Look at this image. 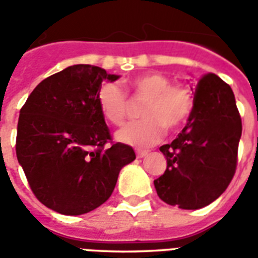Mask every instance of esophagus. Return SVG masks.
<instances>
[{
  "instance_id": "34e87169",
  "label": "esophagus",
  "mask_w": 258,
  "mask_h": 258,
  "mask_svg": "<svg viewBox=\"0 0 258 258\" xmlns=\"http://www.w3.org/2000/svg\"><path fill=\"white\" fill-rule=\"evenodd\" d=\"M147 154H149L147 151H138V153H136V157H138V158H143V157H146Z\"/></svg>"
}]
</instances>
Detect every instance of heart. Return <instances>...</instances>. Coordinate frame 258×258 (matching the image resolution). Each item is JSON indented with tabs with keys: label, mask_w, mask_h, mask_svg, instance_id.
Returning a JSON list of instances; mask_svg holds the SVG:
<instances>
[{
	"label": "heart",
	"mask_w": 258,
	"mask_h": 258,
	"mask_svg": "<svg viewBox=\"0 0 258 258\" xmlns=\"http://www.w3.org/2000/svg\"><path fill=\"white\" fill-rule=\"evenodd\" d=\"M131 87L139 98H146L142 116L144 119L131 122L115 133L120 143L133 147H150L158 143L165 127L176 131L186 123L193 109V98L187 87L171 85L161 74H146L131 80ZM98 107L104 118L120 125L126 118L129 98L125 89L116 82L104 83L97 94Z\"/></svg>",
	"instance_id": "obj_1"
}]
</instances>
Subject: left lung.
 I'll list each match as a JSON object with an SVG mask.
<instances>
[{"label": "left lung", "instance_id": "8db88e82", "mask_svg": "<svg viewBox=\"0 0 258 258\" xmlns=\"http://www.w3.org/2000/svg\"><path fill=\"white\" fill-rule=\"evenodd\" d=\"M242 119L233 91L217 75L199 79L193 109L183 131L160 151L164 175L154 180L157 195L169 206L197 210L225 191L236 171Z\"/></svg>", "mask_w": 258, "mask_h": 258}]
</instances>
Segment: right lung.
Masks as SVG:
<instances>
[{"mask_svg": "<svg viewBox=\"0 0 258 258\" xmlns=\"http://www.w3.org/2000/svg\"><path fill=\"white\" fill-rule=\"evenodd\" d=\"M119 76L94 65H74L36 86L18 120L16 157L30 189L45 207L82 215L112 195L120 169L136 155L111 140L97 94Z\"/></svg>", "mask_w": 258, "mask_h": 258, "instance_id": "add662e5", "label": "right lung"}]
</instances>
